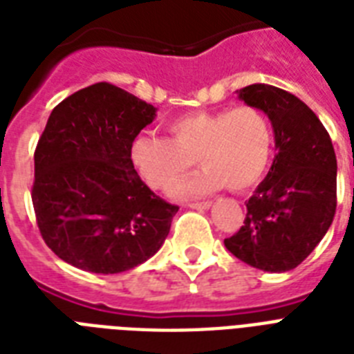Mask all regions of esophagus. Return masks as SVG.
I'll list each match as a JSON object with an SVG mask.
<instances>
[{"label": "esophagus", "instance_id": "obj_1", "mask_svg": "<svg viewBox=\"0 0 354 354\" xmlns=\"http://www.w3.org/2000/svg\"><path fill=\"white\" fill-rule=\"evenodd\" d=\"M191 209H200V211H204V209H209V205L211 202L209 200H205V202H191V204H187Z\"/></svg>", "mask_w": 354, "mask_h": 354}]
</instances>
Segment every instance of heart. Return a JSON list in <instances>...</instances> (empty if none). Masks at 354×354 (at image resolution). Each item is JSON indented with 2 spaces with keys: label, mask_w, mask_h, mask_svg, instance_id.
Wrapping results in <instances>:
<instances>
[{
  "label": "heart",
  "mask_w": 354,
  "mask_h": 354,
  "mask_svg": "<svg viewBox=\"0 0 354 354\" xmlns=\"http://www.w3.org/2000/svg\"><path fill=\"white\" fill-rule=\"evenodd\" d=\"M171 138L139 133L130 161L152 189L165 191L196 163L204 171L174 187L187 198L226 185L242 193L255 187L274 158V124L263 110L242 104L233 110L189 112L165 122Z\"/></svg>",
  "instance_id": "heart-1"
}]
</instances>
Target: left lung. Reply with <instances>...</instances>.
Masks as SVG:
<instances>
[{"label": "left lung", "instance_id": "1", "mask_svg": "<svg viewBox=\"0 0 354 354\" xmlns=\"http://www.w3.org/2000/svg\"><path fill=\"white\" fill-rule=\"evenodd\" d=\"M274 124L277 154L246 202L244 226L224 244L264 272H288L324 239L336 213V154L318 115L288 91L270 84L236 90Z\"/></svg>", "mask_w": 354, "mask_h": 354}]
</instances>
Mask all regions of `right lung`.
Returning <instances> with one entry per match:
<instances>
[{
    "mask_svg": "<svg viewBox=\"0 0 354 354\" xmlns=\"http://www.w3.org/2000/svg\"><path fill=\"white\" fill-rule=\"evenodd\" d=\"M156 108L110 82L55 106L35 150L32 205L46 244L75 268L119 274L161 248L178 205L147 187L130 145Z\"/></svg>",
    "mask_w": 354,
    "mask_h": 354,
    "instance_id": "1",
    "label": "right lung"
}]
</instances>
